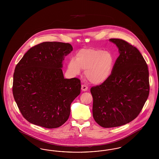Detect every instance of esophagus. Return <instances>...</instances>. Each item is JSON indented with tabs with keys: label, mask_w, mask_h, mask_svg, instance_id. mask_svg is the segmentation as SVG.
Returning <instances> with one entry per match:
<instances>
[{
	"label": "esophagus",
	"mask_w": 159,
	"mask_h": 159,
	"mask_svg": "<svg viewBox=\"0 0 159 159\" xmlns=\"http://www.w3.org/2000/svg\"><path fill=\"white\" fill-rule=\"evenodd\" d=\"M82 88V91H84V92H85V91H86L88 89V87L87 86L84 85V84H82V88Z\"/></svg>",
	"instance_id": "esophagus-1"
}]
</instances>
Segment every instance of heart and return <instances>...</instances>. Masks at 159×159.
<instances>
[{"label": "heart", "instance_id": "1", "mask_svg": "<svg viewBox=\"0 0 159 159\" xmlns=\"http://www.w3.org/2000/svg\"><path fill=\"white\" fill-rule=\"evenodd\" d=\"M114 65L112 53L96 48L80 49L76 55V60L69 61L68 69L74 75L85 70V76L95 84L104 83L111 75Z\"/></svg>", "mask_w": 159, "mask_h": 159}]
</instances>
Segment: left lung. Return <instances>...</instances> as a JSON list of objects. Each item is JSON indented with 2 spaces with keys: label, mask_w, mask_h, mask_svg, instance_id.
I'll use <instances>...</instances> for the list:
<instances>
[{
  "label": "left lung",
  "mask_w": 159,
  "mask_h": 159,
  "mask_svg": "<svg viewBox=\"0 0 159 159\" xmlns=\"http://www.w3.org/2000/svg\"><path fill=\"white\" fill-rule=\"evenodd\" d=\"M109 40L117 46L120 55L110 78L91 89L93 119L106 128L120 126L134 120L150 92L148 66L138 49L122 39Z\"/></svg>",
  "instance_id": "left-lung-1"
}]
</instances>
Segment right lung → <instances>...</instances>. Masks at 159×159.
<instances>
[{
  "label": "right lung",
  "instance_id": "add662e5",
  "mask_svg": "<svg viewBox=\"0 0 159 159\" xmlns=\"http://www.w3.org/2000/svg\"><path fill=\"white\" fill-rule=\"evenodd\" d=\"M70 43L45 42L24 54L14 73L12 92L23 117L31 123L57 128L68 120L70 105L80 94L77 78L64 79L62 62Z\"/></svg>",
  "mask_w": 159,
  "mask_h": 159
}]
</instances>
